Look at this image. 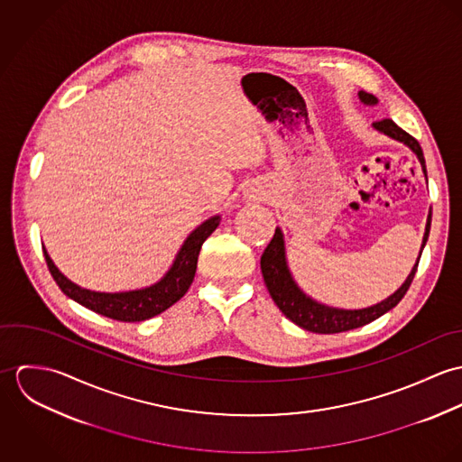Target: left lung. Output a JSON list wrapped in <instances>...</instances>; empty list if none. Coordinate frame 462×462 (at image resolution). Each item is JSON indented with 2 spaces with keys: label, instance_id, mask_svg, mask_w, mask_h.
Wrapping results in <instances>:
<instances>
[{
  "label": "left lung",
  "instance_id": "8db88e82",
  "mask_svg": "<svg viewBox=\"0 0 462 462\" xmlns=\"http://www.w3.org/2000/svg\"><path fill=\"white\" fill-rule=\"evenodd\" d=\"M359 99L365 105H375L377 103V97L374 94L365 92V90L359 92ZM374 128L377 132L384 133V134L395 138L398 142H403L418 156V160L421 163V169L427 176L423 151H421V147H420V143L414 136H411L409 133L398 128L392 119L377 121V123H374ZM430 220H432V209L429 211V217H427V227H425V235H423L421 251H423V247L427 244V238H429ZM421 251H420V258H421ZM420 258H418L416 264L412 266L411 273L407 275L405 282L396 290L392 297H388L386 300H383L375 306L365 308V310H337V308L324 306V304L313 300L311 297H308L297 286V282L293 281V277L290 273V268L286 264L284 240H282V233H281L279 227L275 229L273 238L266 245L263 256H262V273H263L264 284L268 288L270 297L273 299V302L277 304V308L282 311V315L286 319H290L293 324H297L299 328L310 330V332L336 334V332H343V330L363 328V326L374 322L375 319L383 317L390 310H393L396 304L403 299L405 291L409 290V286L414 279L418 263H420Z\"/></svg>",
  "mask_w": 462,
  "mask_h": 462
}]
</instances>
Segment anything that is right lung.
<instances>
[{"mask_svg": "<svg viewBox=\"0 0 462 462\" xmlns=\"http://www.w3.org/2000/svg\"><path fill=\"white\" fill-rule=\"evenodd\" d=\"M218 220H220L218 215L211 217L189 235L174 263L156 284L142 290H132V291L101 293V291L79 288L78 284L69 281L66 275L55 266L44 247L42 251L53 279L57 281L59 288L69 299L76 300L78 304L103 317H108L119 322H142L163 313L189 291L198 270L200 247L204 240L217 229Z\"/></svg>", "mask_w": 462, "mask_h": 462, "instance_id": "right-lung-1", "label": "right lung"}]
</instances>
